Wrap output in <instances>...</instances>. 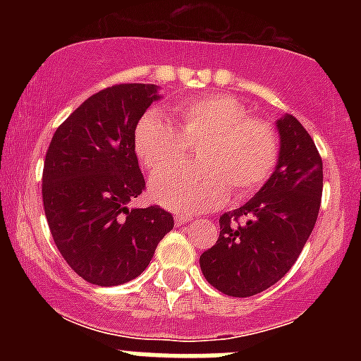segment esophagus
<instances>
[{"label": "esophagus", "mask_w": 361, "mask_h": 361, "mask_svg": "<svg viewBox=\"0 0 361 361\" xmlns=\"http://www.w3.org/2000/svg\"><path fill=\"white\" fill-rule=\"evenodd\" d=\"M191 220H193V216H188V215H183V213H177V215H175V224H177V226H184V224H190Z\"/></svg>", "instance_id": "34e87169"}]
</instances>
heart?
<instances>
[{
    "label": "heart",
    "instance_id": "obj_1",
    "mask_svg": "<svg viewBox=\"0 0 361 361\" xmlns=\"http://www.w3.org/2000/svg\"><path fill=\"white\" fill-rule=\"evenodd\" d=\"M177 128L157 111L139 119L133 145L149 171L177 164L188 145H199V164L178 166L153 178L152 193L180 212L219 206L228 191L242 199L262 186L280 157V135L269 121L251 117L228 94L197 95L173 108Z\"/></svg>",
    "mask_w": 361,
    "mask_h": 361
}]
</instances>
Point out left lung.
<instances>
[{
	"label": "left lung",
	"instance_id": "obj_1",
	"mask_svg": "<svg viewBox=\"0 0 361 361\" xmlns=\"http://www.w3.org/2000/svg\"><path fill=\"white\" fill-rule=\"evenodd\" d=\"M280 157L257 195L219 219L220 235L200 255L204 279L228 296L266 291L296 262L317 224L324 164L314 141L295 116H283Z\"/></svg>",
	"mask_w": 361,
	"mask_h": 361
}]
</instances>
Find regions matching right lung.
I'll return each instance as SVG.
<instances>
[{"mask_svg": "<svg viewBox=\"0 0 361 361\" xmlns=\"http://www.w3.org/2000/svg\"><path fill=\"white\" fill-rule=\"evenodd\" d=\"M157 97L155 85L108 86L59 124L47 149L41 191L50 233L66 264L94 286L141 275L173 228L161 206L128 208L146 188L133 133Z\"/></svg>", "mask_w": 361, "mask_h": 361, "instance_id": "add662e5", "label": "right lung"}]
</instances>
